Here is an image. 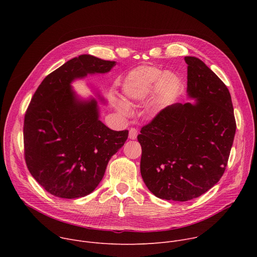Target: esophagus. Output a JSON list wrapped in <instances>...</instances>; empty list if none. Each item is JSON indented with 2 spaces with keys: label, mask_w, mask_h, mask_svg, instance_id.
<instances>
[{
  "label": "esophagus",
  "mask_w": 257,
  "mask_h": 257,
  "mask_svg": "<svg viewBox=\"0 0 257 257\" xmlns=\"http://www.w3.org/2000/svg\"><path fill=\"white\" fill-rule=\"evenodd\" d=\"M137 135H138V131L135 128H131L129 130V138L130 139H136Z\"/></svg>",
  "instance_id": "esophagus-1"
}]
</instances>
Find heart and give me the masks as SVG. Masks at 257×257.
<instances>
[{
  "label": "heart",
  "mask_w": 257,
  "mask_h": 257,
  "mask_svg": "<svg viewBox=\"0 0 257 257\" xmlns=\"http://www.w3.org/2000/svg\"><path fill=\"white\" fill-rule=\"evenodd\" d=\"M181 89V79L174 72L163 71L154 66H139L130 71L122 83V94L126 102L143 101L154 94L153 104L161 109L173 102ZM118 111L129 115L130 108L117 103Z\"/></svg>",
  "instance_id": "b5f03b06"
}]
</instances>
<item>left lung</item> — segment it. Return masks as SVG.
Listing matches in <instances>:
<instances>
[{"label": "left lung", "mask_w": 257, "mask_h": 257, "mask_svg": "<svg viewBox=\"0 0 257 257\" xmlns=\"http://www.w3.org/2000/svg\"><path fill=\"white\" fill-rule=\"evenodd\" d=\"M187 94L194 102L167 106L141 128L140 172L166 200L196 198L222 178L236 132L231 94L198 58L185 57Z\"/></svg>", "instance_id": "left-lung-1"}]
</instances>
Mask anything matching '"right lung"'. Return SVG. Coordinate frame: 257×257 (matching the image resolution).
Segmentation results:
<instances>
[{"instance_id": "1", "label": "right lung", "mask_w": 257, "mask_h": 257, "mask_svg": "<svg viewBox=\"0 0 257 257\" xmlns=\"http://www.w3.org/2000/svg\"><path fill=\"white\" fill-rule=\"evenodd\" d=\"M116 65L90 55L73 58L49 74L34 92L24 117V158L28 171L54 196L91 193L107 163L128 138L98 118L95 98L78 97L71 83Z\"/></svg>"}]
</instances>
